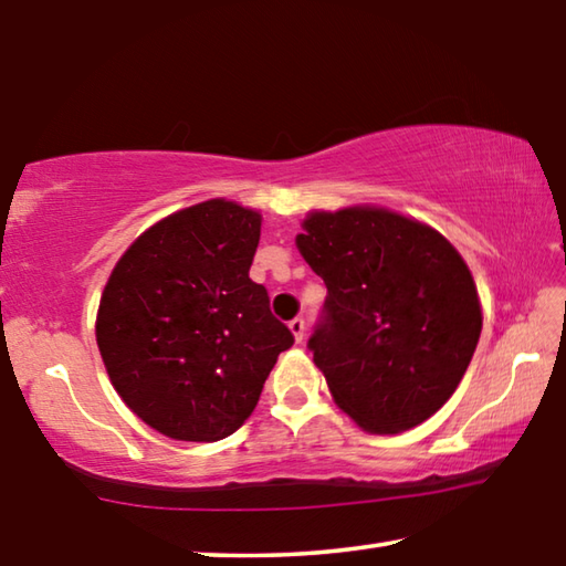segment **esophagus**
<instances>
[{
    "mask_svg": "<svg viewBox=\"0 0 566 566\" xmlns=\"http://www.w3.org/2000/svg\"><path fill=\"white\" fill-rule=\"evenodd\" d=\"M290 329H292L296 342L304 339V319H302V317H294V319L290 322Z\"/></svg>",
    "mask_w": 566,
    "mask_h": 566,
    "instance_id": "34e87169",
    "label": "esophagus"
}]
</instances>
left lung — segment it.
<instances>
[{"label": "left lung", "instance_id": "1", "mask_svg": "<svg viewBox=\"0 0 566 566\" xmlns=\"http://www.w3.org/2000/svg\"><path fill=\"white\" fill-rule=\"evenodd\" d=\"M296 234L327 284L306 347L337 405L375 434L421 424L454 395L482 332L472 272L437 229L381 207L312 212Z\"/></svg>", "mask_w": 566, "mask_h": 566}]
</instances>
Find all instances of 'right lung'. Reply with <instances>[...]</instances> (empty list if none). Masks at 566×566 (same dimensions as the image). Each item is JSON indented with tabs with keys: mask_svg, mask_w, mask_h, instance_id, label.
<instances>
[{
	"mask_svg": "<svg viewBox=\"0 0 566 566\" xmlns=\"http://www.w3.org/2000/svg\"><path fill=\"white\" fill-rule=\"evenodd\" d=\"M262 217L227 199L179 209L122 254L102 292L97 344L117 395L181 442L234 434L294 344L249 280Z\"/></svg>",
	"mask_w": 566,
	"mask_h": 566,
	"instance_id": "add662e5",
	"label": "right lung"
}]
</instances>
